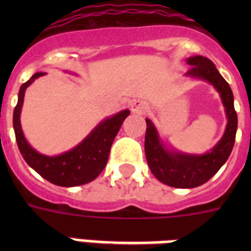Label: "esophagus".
Instances as JSON below:
<instances>
[{"instance_id": "esophagus-1", "label": "esophagus", "mask_w": 251, "mask_h": 251, "mask_svg": "<svg viewBox=\"0 0 251 251\" xmlns=\"http://www.w3.org/2000/svg\"><path fill=\"white\" fill-rule=\"evenodd\" d=\"M149 110L147 102L142 101V100H134L131 102V112L137 114H145Z\"/></svg>"}]
</instances>
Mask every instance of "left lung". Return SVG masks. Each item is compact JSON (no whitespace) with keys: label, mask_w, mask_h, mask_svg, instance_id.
<instances>
[{"label":"left lung","mask_w":251,"mask_h":251,"mask_svg":"<svg viewBox=\"0 0 251 251\" xmlns=\"http://www.w3.org/2000/svg\"><path fill=\"white\" fill-rule=\"evenodd\" d=\"M190 70L187 76L210 82L216 88L228 118L224 135L210 152L189 155L167 149L161 142L156 127L150 118H146L147 130L145 138V152L149 167L160 182L172 187L191 189L207 182L228 160L233 149L237 131V113L234 110L233 92L229 84L220 75L214 62L207 57L194 56L187 58Z\"/></svg>","instance_id":"1"}]
</instances>
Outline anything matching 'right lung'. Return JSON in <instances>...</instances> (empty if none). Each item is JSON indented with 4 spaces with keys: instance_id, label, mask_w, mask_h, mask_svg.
I'll return each instance as SVG.
<instances>
[{
    "instance_id": "1",
    "label": "right lung",
    "mask_w": 251,
    "mask_h": 251,
    "mask_svg": "<svg viewBox=\"0 0 251 251\" xmlns=\"http://www.w3.org/2000/svg\"><path fill=\"white\" fill-rule=\"evenodd\" d=\"M45 73L33 74L29 80L21 86L18 104L14 109L13 125L17 138L18 149L29 167L44 177L47 181L58 186L72 187L94 181L105 168L109 157L110 147L122 122L130 114L129 109L121 110L112 117L105 118L91 131L79 145L68 152L57 156H47L33 150L25 141L21 126V110L23 105L25 88Z\"/></svg>"
}]
</instances>
